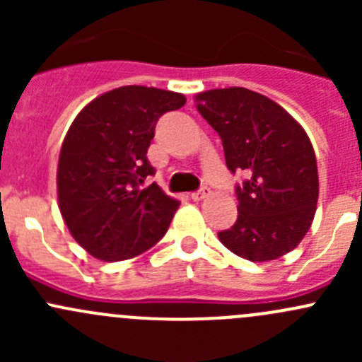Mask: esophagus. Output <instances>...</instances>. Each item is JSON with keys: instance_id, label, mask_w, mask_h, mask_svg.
<instances>
[{"instance_id": "34e87169", "label": "esophagus", "mask_w": 362, "mask_h": 362, "mask_svg": "<svg viewBox=\"0 0 362 362\" xmlns=\"http://www.w3.org/2000/svg\"><path fill=\"white\" fill-rule=\"evenodd\" d=\"M208 196H210V189H208V187H203V189H199V191L192 192L191 198L194 199V202H202V199L208 198Z\"/></svg>"}]
</instances>
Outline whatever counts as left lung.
I'll list each match as a JSON object with an SVG mask.
<instances>
[{
    "instance_id": "8db88e82",
    "label": "left lung",
    "mask_w": 362,
    "mask_h": 362,
    "mask_svg": "<svg viewBox=\"0 0 362 362\" xmlns=\"http://www.w3.org/2000/svg\"><path fill=\"white\" fill-rule=\"evenodd\" d=\"M196 103L221 136L229 171L247 175L236 185L238 218L218 240L252 262L282 257L305 238L319 199L308 134L279 103L245 87L204 90Z\"/></svg>"
}]
</instances>
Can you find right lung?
<instances>
[{"mask_svg":"<svg viewBox=\"0 0 362 362\" xmlns=\"http://www.w3.org/2000/svg\"><path fill=\"white\" fill-rule=\"evenodd\" d=\"M185 105L180 93L124 86L75 117L57 164V199L69 233L101 261H124L159 242L180 202L152 184L147 159L156 124Z\"/></svg>","mask_w":362,"mask_h":362,"instance_id":"right-lung-1","label":"right lung"}]
</instances>
